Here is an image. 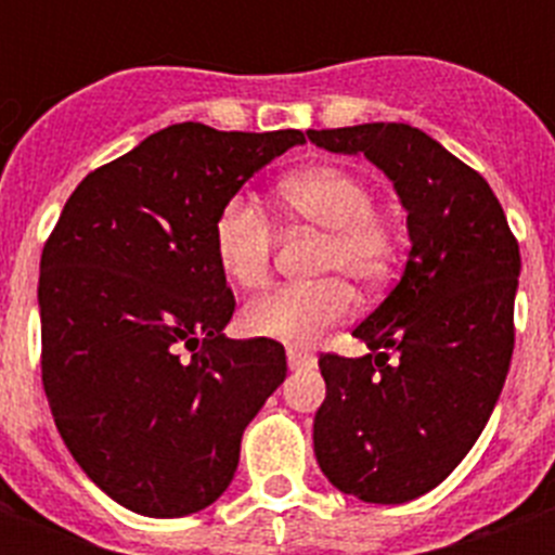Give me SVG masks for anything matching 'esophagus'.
Listing matches in <instances>:
<instances>
[{
    "label": "esophagus",
    "mask_w": 555,
    "mask_h": 555,
    "mask_svg": "<svg viewBox=\"0 0 555 555\" xmlns=\"http://www.w3.org/2000/svg\"><path fill=\"white\" fill-rule=\"evenodd\" d=\"M287 363H291V369H305V365H313V354L299 351V348H287Z\"/></svg>",
    "instance_id": "1"
}]
</instances>
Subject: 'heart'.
I'll return each mask as SVG.
<instances>
[{"instance_id":"heart-1","label":"heart","mask_w":555,"mask_h":555,"mask_svg":"<svg viewBox=\"0 0 555 555\" xmlns=\"http://www.w3.org/2000/svg\"><path fill=\"white\" fill-rule=\"evenodd\" d=\"M279 204L287 216L328 230L322 273H348L360 285H383L403 253V230L386 209L374 207V186L360 172L337 164H311L279 181ZM276 230L264 209L247 195H233L218 209L212 253L233 285L259 287L270 273ZM354 294L343 276L313 285L264 291L244 308V328L253 337L285 346H308L322 331L346 320Z\"/></svg>"}]
</instances>
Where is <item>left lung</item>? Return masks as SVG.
Instances as JSON below:
<instances>
[{
    "mask_svg": "<svg viewBox=\"0 0 555 555\" xmlns=\"http://www.w3.org/2000/svg\"><path fill=\"white\" fill-rule=\"evenodd\" d=\"M308 138L363 152L409 212L403 276L354 328L371 354L320 357L325 400L313 417V452L337 490L403 504L464 461L495 409L516 346L518 242L490 184L414 126Z\"/></svg>",
    "mask_w": 555,
    "mask_h": 555,
    "instance_id": "1",
    "label": "left lung"
}]
</instances>
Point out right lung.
Here are the masks:
<instances>
[{
    "mask_svg": "<svg viewBox=\"0 0 555 555\" xmlns=\"http://www.w3.org/2000/svg\"><path fill=\"white\" fill-rule=\"evenodd\" d=\"M299 129L176 124L82 178L39 261L42 386L108 499L178 518L230 487L244 426L287 374L276 339H227L218 209Z\"/></svg>",
    "mask_w": 555,
    "mask_h": 555,
    "instance_id": "obj_1",
    "label": "right lung"
}]
</instances>
